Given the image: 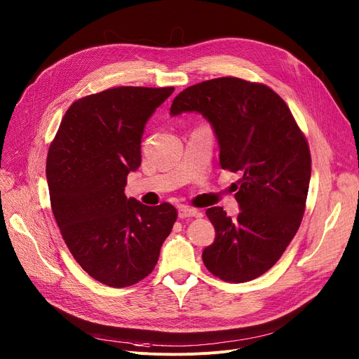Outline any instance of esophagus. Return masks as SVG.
Here are the masks:
<instances>
[{
  "instance_id": "esophagus-1",
  "label": "esophagus",
  "mask_w": 359,
  "mask_h": 359,
  "mask_svg": "<svg viewBox=\"0 0 359 359\" xmlns=\"http://www.w3.org/2000/svg\"><path fill=\"white\" fill-rule=\"evenodd\" d=\"M199 215V212L194 208H189L186 205H180L179 206V218H191V217H196Z\"/></svg>"
}]
</instances>
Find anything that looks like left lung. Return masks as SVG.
I'll use <instances>...</instances> for the list:
<instances>
[{"instance_id":"obj_1","label":"left lung","mask_w":359,"mask_h":359,"mask_svg":"<svg viewBox=\"0 0 359 359\" xmlns=\"http://www.w3.org/2000/svg\"><path fill=\"white\" fill-rule=\"evenodd\" d=\"M183 111L211 123L221 167L241 175L237 218L221 206L206 210L215 240L202 260L222 280H252L275 265L299 229L311 176L307 140L272 88L236 77L187 87L170 107L172 116Z\"/></svg>"}]
</instances>
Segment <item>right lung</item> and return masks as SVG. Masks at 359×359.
I'll list each match as a JSON object with an SVG mask.
<instances>
[{"mask_svg":"<svg viewBox=\"0 0 359 359\" xmlns=\"http://www.w3.org/2000/svg\"><path fill=\"white\" fill-rule=\"evenodd\" d=\"M175 87H115L74 102L46 160L52 212L79 265L113 288L153 272L173 229V205L126 198L141 165L144 126Z\"/></svg>","mask_w":359,"mask_h":359,"instance_id":"add662e5","label":"right lung"}]
</instances>
